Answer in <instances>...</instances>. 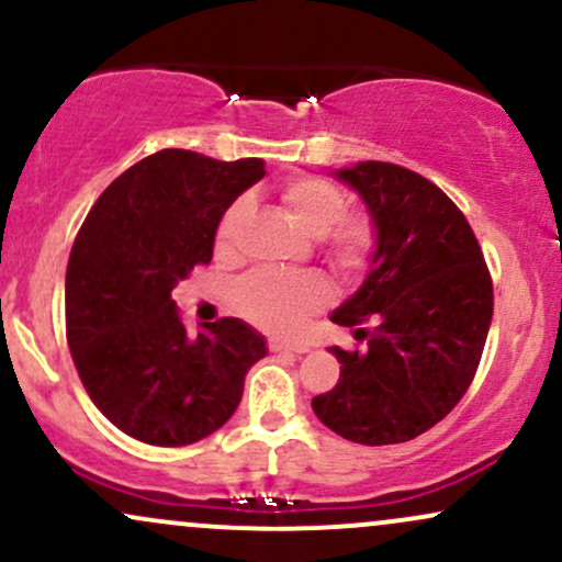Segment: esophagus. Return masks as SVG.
Instances as JSON below:
<instances>
[{"label":"esophagus","instance_id":"34e87169","mask_svg":"<svg viewBox=\"0 0 562 562\" xmlns=\"http://www.w3.org/2000/svg\"><path fill=\"white\" fill-rule=\"evenodd\" d=\"M308 344H301V340H269V351L274 353H306Z\"/></svg>","mask_w":562,"mask_h":562}]
</instances>
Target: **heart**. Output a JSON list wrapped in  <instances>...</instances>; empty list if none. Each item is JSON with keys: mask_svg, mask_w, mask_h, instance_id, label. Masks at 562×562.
Returning <instances> with one entry per match:
<instances>
[{"mask_svg": "<svg viewBox=\"0 0 562 562\" xmlns=\"http://www.w3.org/2000/svg\"><path fill=\"white\" fill-rule=\"evenodd\" d=\"M282 203L306 235L319 237L322 254L335 272H359L378 243L375 222L364 214H348V198L338 184L322 177H295L282 184ZM250 203L235 200L216 227V254H235L237 235L248 218ZM327 301V285L317 274L256 272L237 285L235 306L245 319L269 333H290L314 308Z\"/></svg>", "mask_w": 562, "mask_h": 562, "instance_id": "obj_1", "label": "heart"}]
</instances>
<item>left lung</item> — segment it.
<instances>
[{
	"instance_id": "obj_1",
	"label": "left lung",
	"mask_w": 562,
	"mask_h": 562,
	"mask_svg": "<svg viewBox=\"0 0 562 562\" xmlns=\"http://www.w3.org/2000/svg\"><path fill=\"white\" fill-rule=\"evenodd\" d=\"M335 177L364 200L378 243L364 282L330 314L367 348H330L340 378L312 398L314 415L364 447L412 441L473 383L494 314L492 277L468 218L420 173L362 160Z\"/></svg>"
}]
</instances>
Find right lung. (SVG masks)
Returning <instances> with one entry per match:
<instances>
[{"label": "right lung", "instance_id": "right-lung-1", "mask_svg": "<svg viewBox=\"0 0 562 562\" xmlns=\"http://www.w3.org/2000/svg\"><path fill=\"white\" fill-rule=\"evenodd\" d=\"M261 158L147 156L97 198L66 272L70 357L97 409L156 447H187L235 415L267 340L224 317L187 333L171 290L214 256L224 211L263 177Z\"/></svg>", "mask_w": 562, "mask_h": 562}]
</instances>
